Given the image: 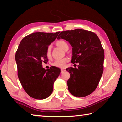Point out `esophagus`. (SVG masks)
Returning <instances> with one entry per match:
<instances>
[{
  "mask_svg": "<svg viewBox=\"0 0 122 122\" xmlns=\"http://www.w3.org/2000/svg\"><path fill=\"white\" fill-rule=\"evenodd\" d=\"M65 71H66V70L64 69H61V73H63V72H65Z\"/></svg>",
  "mask_w": 122,
  "mask_h": 122,
  "instance_id": "esophagus-1",
  "label": "esophagus"
}]
</instances>
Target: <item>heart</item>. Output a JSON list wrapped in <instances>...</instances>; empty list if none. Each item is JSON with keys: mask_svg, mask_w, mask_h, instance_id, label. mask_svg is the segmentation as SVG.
Returning <instances> with one entry per match:
<instances>
[{"mask_svg": "<svg viewBox=\"0 0 122 122\" xmlns=\"http://www.w3.org/2000/svg\"><path fill=\"white\" fill-rule=\"evenodd\" d=\"M56 45L59 47H60L63 50L67 51L68 49V45L65 41L63 40H57L56 42ZM51 45L47 47V50H46V55L47 57L50 58L51 57ZM68 61V59L67 58H65L61 60H59L55 61L53 63V65L55 67L61 68H63L66 66V64L67 63Z\"/></svg>", "mask_w": 122, "mask_h": 122, "instance_id": "obj_1", "label": "heart"}]
</instances>
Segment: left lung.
<instances>
[{
  "mask_svg": "<svg viewBox=\"0 0 122 122\" xmlns=\"http://www.w3.org/2000/svg\"><path fill=\"white\" fill-rule=\"evenodd\" d=\"M61 38L73 47L71 63H79L77 68L66 69L71 75L69 92L78 97L88 96L96 89L103 72L104 51L100 40L94 32L82 29L61 32L57 37Z\"/></svg>",
  "mask_w": 122,
  "mask_h": 122,
  "instance_id": "1",
  "label": "left lung"
}]
</instances>
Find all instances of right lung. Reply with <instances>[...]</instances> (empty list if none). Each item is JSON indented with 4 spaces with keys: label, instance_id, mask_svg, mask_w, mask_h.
<instances>
[{
    "label": "right lung",
    "instance_id": "right-lung-1",
    "mask_svg": "<svg viewBox=\"0 0 122 122\" xmlns=\"http://www.w3.org/2000/svg\"><path fill=\"white\" fill-rule=\"evenodd\" d=\"M59 33L29 34L22 39L16 51L18 78L26 93L32 98L43 100L50 96L54 83L60 74L59 68L52 66L46 70L42 65L48 61L47 47Z\"/></svg>",
    "mask_w": 122,
    "mask_h": 122
}]
</instances>
